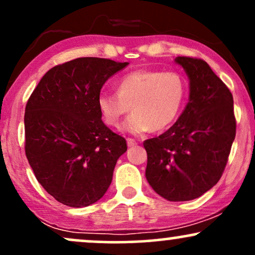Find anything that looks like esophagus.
Instances as JSON below:
<instances>
[{"mask_svg":"<svg viewBox=\"0 0 255 255\" xmlns=\"http://www.w3.org/2000/svg\"><path fill=\"white\" fill-rule=\"evenodd\" d=\"M136 144H137V142L134 139H130V137H128V139H127V145L129 146V147H131V146H135Z\"/></svg>","mask_w":255,"mask_h":255,"instance_id":"obj_1","label":"esophagus"}]
</instances>
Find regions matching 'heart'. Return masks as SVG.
<instances>
[{
	"instance_id": "heart-1",
	"label": "heart",
	"mask_w": 255,
	"mask_h": 255,
	"mask_svg": "<svg viewBox=\"0 0 255 255\" xmlns=\"http://www.w3.org/2000/svg\"><path fill=\"white\" fill-rule=\"evenodd\" d=\"M188 95V84L177 72L134 71L118 81V92L102 91L97 96V109L108 126L118 127L122 116L133 113L122 129L129 134L163 130L180 116Z\"/></svg>"
}]
</instances>
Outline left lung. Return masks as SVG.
Segmentation results:
<instances>
[{
	"instance_id": "obj_1",
	"label": "left lung",
	"mask_w": 255,
	"mask_h": 255,
	"mask_svg": "<svg viewBox=\"0 0 255 255\" xmlns=\"http://www.w3.org/2000/svg\"><path fill=\"white\" fill-rule=\"evenodd\" d=\"M189 79L183 113L159 136L144 141L146 178L169 201L199 198L218 182L236 134L233 95L200 58L178 56Z\"/></svg>"
}]
</instances>
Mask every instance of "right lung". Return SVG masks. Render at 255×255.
I'll list each match as a JSON object with an SVG mask.
<instances>
[{
  "instance_id": "1",
  "label": "right lung",
  "mask_w": 255,
  "mask_h": 255,
  "mask_svg": "<svg viewBox=\"0 0 255 255\" xmlns=\"http://www.w3.org/2000/svg\"><path fill=\"white\" fill-rule=\"evenodd\" d=\"M128 66L80 57L44 74L25 109V152L38 182L61 204L89 206L109 188L125 137L110 130L97 96L110 77Z\"/></svg>"
}]
</instances>
